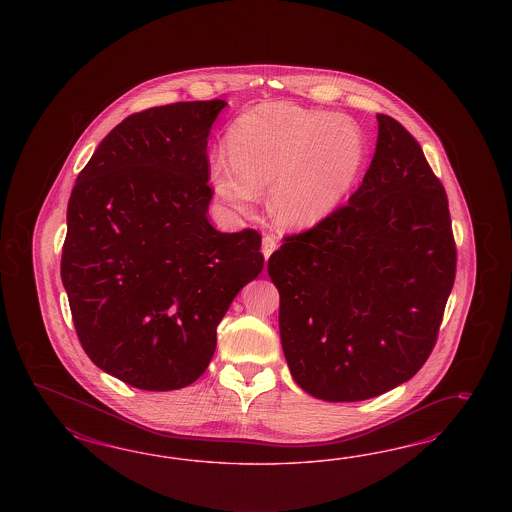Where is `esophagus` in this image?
I'll use <instances>...</instances> for the list:
<instances>
[{"label": "esophagus", "mask_w": 512, "mask_h": 512, "mask_svg": "<svg viewBox=\"0 0 512 512\" xmlns=\"http://www.w3.org/2000/svg\"><path fill=\"white\" fill-rule=\"evenodd\" d=\"M278 248V242H276V238L272 236V234H266L263 238V248H261V251H263L264 259L268 261V257L272 255V251L274 249Z\"/></svg>", "instance_id": "1"}]
</instances>
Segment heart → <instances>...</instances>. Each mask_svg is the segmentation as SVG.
Here are the masks:
<instances>
[{
  "label": "heart",
  "instance_id": "heart-1",
  "mask_svg": "<svg viewBox=\"0 0 512 512\" xmlns=\"http://www.w3.org/2000/svg\"><path fill=\"white\" fill-rule=\"evenodd\" d=\"M229 155L212 161L219 197L246 214L270 186V210L283 227L308 229L330 216L357 180L364 137L345 116L293 103L242 114L227 135Z\"/></svg>",
  "mask_w": 512,
  "mask_h": 512
}]
</instances>
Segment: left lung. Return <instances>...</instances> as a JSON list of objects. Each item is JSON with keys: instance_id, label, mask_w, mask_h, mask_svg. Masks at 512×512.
Returning a JSON list of instances; mask_svg holds the SVG:
<instances>
[{"instance_id": "1", "label": "left lung", "mask_w": 512, "mask_h": 512, "mask_svg": "<svg viewBox=\"0 0 512 512\" xmlns=\"http://www.w3.org/2000/svg\"><path fill=\"white\" fill-rule=\"evenodd\" d=\"M377 122L370 169L347 204L268 259L291 375L326 402L370 400L419 372L456 276L445 187L398 120Z\"/></svg>"}]
</instances>
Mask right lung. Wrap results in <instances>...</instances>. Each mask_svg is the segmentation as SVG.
<instances>
[{"label": "right lung", "instance_id": "obj_1", "mask_svg": "<svg viewBox=\"0 0 512 512\" xmlns=\"http://www.w3.org/2000/svg\"><path fill=\"white\" fill-rule=\"evenodd\" d=\"M225 105L187 101L127 116L71 191L62 281L78 341L131 387L197 381L219 321L263 270L261 234L219 233L206 216L208 133Z\"/></svg>", "mask_w": 512, "mask_h": 512}]
</instances>
